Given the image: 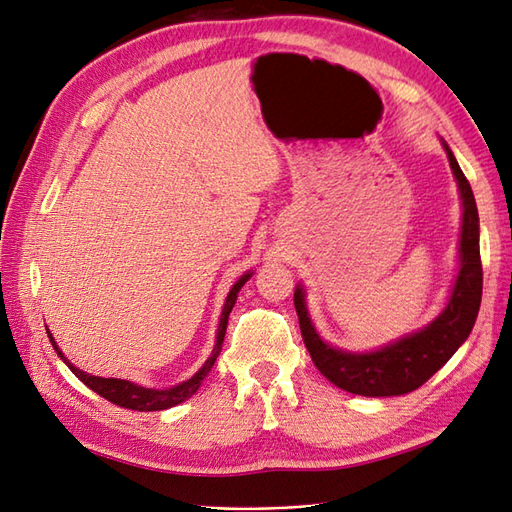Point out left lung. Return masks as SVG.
Masks as SVG:
<instances>
[{
  "instance_id": "left-lung-1",
  "label": "left lung",
  "mask_w": 512,
  "mask_h": 512,
  "mask_svg": "<svg viewBox=\"0 0 512 512\" xmlns=\"http://www.w3.org/2000/svg\"><path fill=\"white\" fill-rule=\"evenodd\" d=\"M448 162L459 185L463 220L459 239V273L448 305L425 329L374 352H346L322 342L305 307V292L294 290L299 327L305 348L320 374L339 389L363 397L406 395L423 386L466 342L483 297V265L478 247V209L470 181L461 173L453 151L444 143Z\"/></svg>"
}]
</instances>
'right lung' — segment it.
I'll use <instances>...</instances> for the list:
<instances>
[{"label": "right lung", "mask_w": 512, "mask_h": 512, "mask_svg": "<svg viewBox=\"0 0 512 512\" xmlns=\"http://www.w3.org/2000/svg\"><path fill=\"white\" fill-rule=\"evenodd\" d=\"M250 277H252V273H245V275L241 277V280L230 288L228 297H226V303H224V309H222V316H220L218 339H215V348H213L209 359L205 361V365L200 367L190 380H185V382L173 386V389H166V391L145 389V386H138V384H134V382H130V380L89 376V374H85V371H81L79 367H74V365L66 359L64 352H61V350L57 348L55 339H53V335L49 333V329H46V333H49L51 344H53L55 352L61 356V361H64V363L70 367V371H72V374H74L76 378H79L83 384H87L89 389L94 391V393H98L100 397L108 399V401H111V404H115V406L128 408V410H138V412L166 410V408H173V406L181 404V401L192 397V395L198 391V386L203 384V380L207 378V374L211 371L213 363L218 361V356H220V352H222L224 335H226V324H228V316H230V312H232V305H235V301H237V294H239L241 286H243L247 280H250Z\"/></svg>", "instance_id": "add662e5"}]
</instances>
